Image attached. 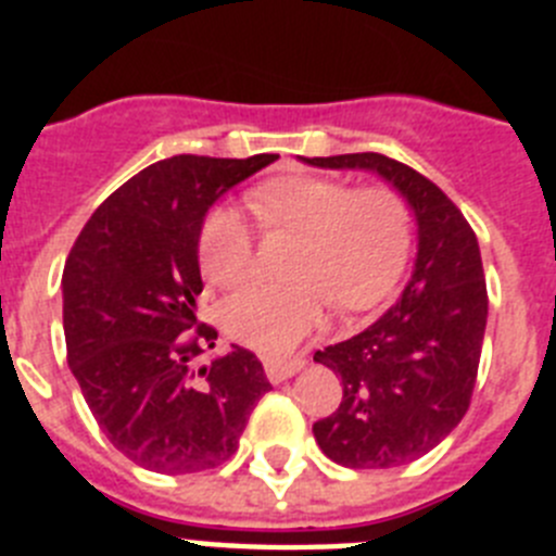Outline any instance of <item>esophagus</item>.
Listing matches in <instances>:
<instances>
[{
    "label": "esophagus",
    "mask_w": 556,
    "mask_h": 556,
    "mask_svg": "<svg viewBox=\"0 0 556 556\" xmlns=\"http://www.w3.org/2000/svg\"><path fill=\"white\" fill-rule=\"evenodd\" d=\"M303 358H275V356H267L264 358V372H267V378L273 381V384H281V381H287V378H292L294 372L303 370Z\"/></svg>",
    "instance_id": "1"
}]
</instances>
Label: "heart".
Returning <instances> with one entry per match:
<instances>
[{
  "label": "heart",
  "mask_w": 556,
  "mask_h": 556,
  "mask_svg": "<svg viewBox=\"0 0 556 556\" xmlns=\"http://www.w3.org/2000/svg\"><path fill=\"white\" fill-rule=\"evenodd\" d=\"M255 219L269 230L303 233L294 283H250L230 294L223 326L230 339L267 356H283L326 320L333 301L362 312L395 289L409 255V214L387 189L314 175L275 178L250 191ZM255 239L248 217L217 205L200 230V267L219 287L242 283L253 269Z\"/></svg>",
  "instance_id": "1"
}]
</instances>
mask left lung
I'll return each mask as SVG.
<instances>
[{
    "mask_svg": "<svg viewBox=\"0 0 556 556\" xmlns=\"http://www.w3.org/2000/svg\"><path fill=\"white\" fill-rule=\"evenodd\" d=\"M301 161L370 172L415 217L417 253L401 298L365 331L314 353L342 378V404L312 429L323 454L356 470L401 468L443 443L468 412L488 326L479 242L443 191L401 161L381 152Z\"/></svg>",
    "mask_w": 556,
    "mask_h": 556,
    "instance_id": "left-lung-1",
    "label": "left lung"
}]
</instances>
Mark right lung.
Returning a JSON list of instances; mask_svg holds the SVG:
<instances>
[{
	"mask_svg": "<svg viewBox=\"0 0 556 556\" xmlns=\"http://www.w3.org/2000/svg\"><path fill=\"white\" fill-rule=\"evenodd\" d=\"M278 155H172L94 211L63 269L68 367L113 448L155 473H200L239 448L273 390L255 353L230 345L198 372L217 331L198 320L200 230L225 191Z\"/></svg>",
	"mask_w": 556,
	"mask_h": 556,
	"instance_id": "right-lung-1",
	"label": "right lung"
}]
</instances>
